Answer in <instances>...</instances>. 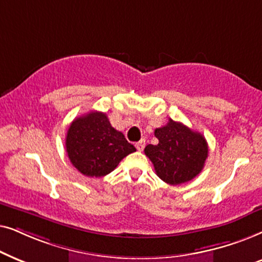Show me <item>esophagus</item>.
<instances>
[{
  "label": "esophagus",
  "instance_id": "1",
  "mask_svg": "<svg viewBox=\"0 0 262 262\" xmlns=\"http://www.w3.org/2000/svg\"><path fill=\"white\" fill-rule=\"evenodd\" d=\"M135 147H137L138 151H142V149H144V147H145V140H144V139H142V140H140L139 142H137V144H135Z\"/></svg>",
  "mask_w": 262,
  "mask_h": 262
}]
</instances>
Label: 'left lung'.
<instances>
[{
    "label": "left lung",
    "instance_id": "obj_1",
    "mask_svg": "<svg viewBox=\"0 0 262 262\" xmlns=\"http://www.w3.org/2000/svg\"><path fill=\"white\" fill-rule=\"evenodd\" d=\"M155 137L158 144L146 146L145 155L164 182L172 186L189 182L204 169L208 146L202 134L170 118L166 125L156 129Z\"/></svg>",
    "mask_w": 262,
    "mask_h": 262
}]
</instances>
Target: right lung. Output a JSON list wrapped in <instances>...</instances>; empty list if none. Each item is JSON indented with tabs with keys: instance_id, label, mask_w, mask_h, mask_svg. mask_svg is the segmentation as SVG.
I'll return each instance as SVG.
<instances>
[{
	"instance_id": "add662e5",
	"label": "right lung",
	"mask_w": 262,
	"mask_h": 262,
	"mask_svg": "<svg viewBox=\"0 0 262 262\" xmlns=\"http://www.w3.org/2000/svg\"><path fill=\"white\" fill-rule=\"evenodd\" d=\"M66 148L73 165L89 177L107 175L124 157L137 151L100 111H91L72 122Z\"/></svg>"
}]
</instances>
